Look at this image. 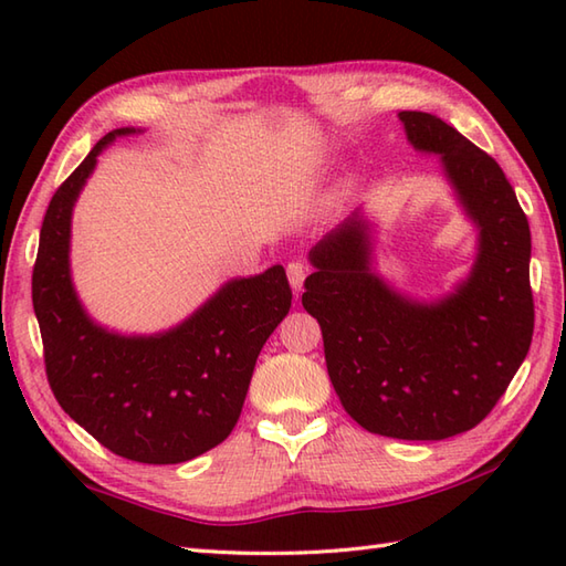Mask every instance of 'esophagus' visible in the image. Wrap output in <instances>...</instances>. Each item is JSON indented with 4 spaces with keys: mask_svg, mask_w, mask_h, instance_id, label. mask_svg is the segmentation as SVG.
<instances>
[{
    "mask_svg": "<svg viewBox=\"0 0 566 566\" xmlns=\"http://www.w3.org/2000/svg\"><path fill=\"white\" fill-rule=\"evenodd\" d=\"M308 274V268L304 262H290L286 264V276H290V284H292V292L298 296L304 292V280Z\"/></svg>",
    "mask_w": 566,
    "mask_h": 566,
    "instance_id": "1",
    "label": "esophagus"
}]
</instances>
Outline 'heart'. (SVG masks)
<instances>
[{
  "label": "heart",
  "instance_id": "obj_1",
  "mask_svg": "<svg viewBox=\"0 0 566 566\" xmlns=\"http://www.w3.org/2000/svg\"><path fill=\"white\" fill-rule=\"evenodd\" d=\"M355 191V179L353 177H343L338 185H335L333 195H331V201L333 203H343L345 199H350V195Z\"/></svg>",
  "mask_w": 566,
  "mask_h": 566
}]
</instances>
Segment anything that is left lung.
I'll list each match as a JSON object with an SVG mask.
<instances>
[{
    "label": "left lung",
    "instance_id": "8db88e82",
    "mask_svg": "<svg viewBox=\"0 0 566 566\" xmlns=\"http://www.w3.org/2000/svg\"><path fill=\"white\" fill-rule=\"evenodd\" d=\"M413 150L438 155L476 228V255L430 302L375 270L363 209L311 248L302 304L318 321L328 377L359 426L396 440H444L489 416L533 340L531 226L499 163L426 112H399Z\"/></svg>",
    "mask_w": 566,
    "mask_h": 566
}]
</instances>
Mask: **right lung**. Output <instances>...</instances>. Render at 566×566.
Segmentation results:
<instances>
[{
  "label": "right lung",
  "instance_id": "1",
  "mask_svg": "<svg viewBox=\"0 0 566 566\" xmlns=\"http://www.w3.org/2000/svg\"><path fill=\"white\" fill-rule=\"evenodd\" d=\"M106 134L57 187L41 226L33 311L45 375L63 411L126 460L179 464L223 442L238 423L262 345L292 308L282 264L235 276L175 328L124 335L94 321L72 284V209L118 136Z\"/></svg>",
  "mask_w": 566,
  "mask_h": 566
}]
</instances>
